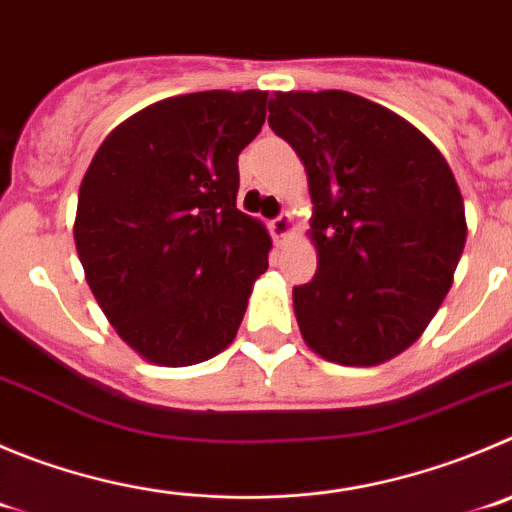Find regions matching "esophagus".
<instances>
[{"mask_svg":"<svg viewBox=\"0 0 512 512\" xmlns=\"http://www.w3.org/2000/svg\"><path fill=\"white\" fill-rule=\"evenodd\" d=\"M295 224H293V217L290 214H280V217H275L270 222V232L272 237H275V242H283L288 240L290 234H293Z\"/></svg>","mask_w":512,"mask_h":512,"instance_id":"34e87169","label":"esophagus"}]
</instances>
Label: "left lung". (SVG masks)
Here are the masks:
<instances>
[{"instance_id": "8db88e82", "label": "left lung", "mask_w": 512, "mask_h": 512, "mask_svg": "<svg viewBox=\"0 0 512 512\" xmlns=\"http://www.w3.org/2000/svg\"><path fill=\"white\" fill-rule=\"evenodd\" d=\"M267 121L303 161L313 202L318 267L293 288L303 341L333 364H384L455 280L467 240L455 174L407 118L346 90L275 93Z\"/></svg>"}]
</instances>
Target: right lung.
<instances>
[{"mask_svg": "<svg viewBox=\"0 0 512 512\" xmlns=\"http://www.w3.org/2000/svg\"><path fill=\"white\" fill-rule=\"evenodd\" d=\"M265 90L164 98L95 151L75 212L85 280L148 364H202L240 331L272 240L237 209V156L260 133Z\"/></svg>", "mask_w": 512, "mask_h": 512, "instance_id": "obj_1", "label": "right lung"}]
</instances>
